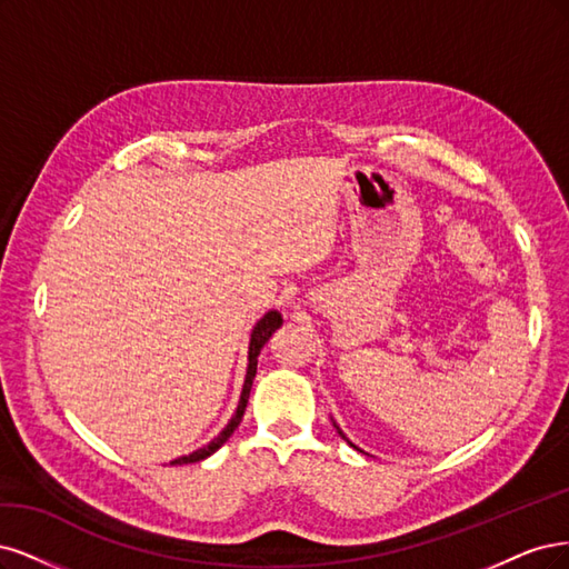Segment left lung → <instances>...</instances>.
Here are the masks:
<instances>
[{"instance_id":"obj_1","label":"left lung","mask_w":569,"mask_h":569,"mask_svg":"<svg viewBox=\"0 0 569 569\" xmlns=\"http://www.w3.org/2000/svg\"><path fill=\"white\" fill-rule=\"evenodd\" d=\"M340 435H342V432H340ZM342 437H345V435H342Z\"/></svg>"}]
</instances>
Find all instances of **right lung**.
<instances>
[{"label":"right lung","mask_w":569,"mask_h":569,"mask_svg":"<svg viewBox=\"0 0 569 569\" xmlns=\"http://www.w3.org/2000/svg\"><path fill=\"white\" fill-rule=\"evenodd\" d=\"M281 323H283V319H281V315L279 311H269V315H264L260 321H258V326L252 328V336H250V352H248V373H246V382H243V392H241V401H238V409H236V413H233V418L229 420V426L219 432L212 442L208 445V447H203V449H198V451H193V453H189V456H181V458H174V466H181V463H198V461H203V458H208L210 453H214L219 447H222L227 439L233 435V430L238 428V423H241V418H243V413H246V407H248V397H250V388H252V380H254V373H258V357H260V352H262V347H264V342L271 338V333L277 331V328H281Z\"/></svg>","instance_id":"1"}]
</instances>
